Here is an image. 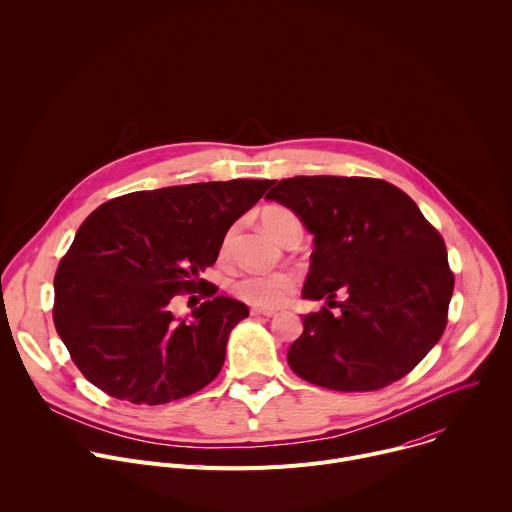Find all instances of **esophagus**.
Returning a JSON list of instances; mask_svg holds the SVG:
<instances>
[{
  "instance_id": "1",
  "label": "esophagus",
  "mask_w": 512,
  "mask_h": 512,
  "mask_svg": "<svg viewBox=\"0 0 512 512\" xmlns=\"http://www.w3.org/2000/svg\"><path fill=\"white\" fill-rule=\"evenodd\" d=\"M251 316H263V318H273L275 310H263V308H251Z\"/></svg>"
}]
</instances>
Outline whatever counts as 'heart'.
<instances>
[{
  "label": "heart",
  "mask_w": 512,
  "mask_h": 512,
  "mask_svg": "<svg viewBox=\"0 0 512 512\" xmlns=\"http://www.w3.org/2000/svg\"><path fill=\"white\" fill-rule=\"evenodd\" d=\"M287 218H294L289 210L279 208V206H271L261 214V225L267 231V235H271L273 239H277L279 229L283 225V221ZM229 253V237L223 243L221 255L227 257ZM296 287V277L294 273L289 271H273V273H249L243 275L239 279L233 281L231 291L233 296L239 298L241 302L255 306V308H277L283 306L291 291Z\"/></svg>",
  "instance_id": "obj_1"
}]
</instances>
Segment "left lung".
<instances>
[{
  "instance_id": "8db88e82",
  "label": "left lung",
  "mask_w": 512,
  "mask_h": 512,
  "mask_svg": "<svg viewBox=\"0 0 512 512\" xmlns=\"http://www.w3.org/2000/svg\"><path fill=\"white\" fill-rule=\"evenodd\" d=\"M265 198L314 235L302 298L338 306L302 316L291 371L332 391H377L411 373L442 338L454 291L444 239L419 206L358 176L285 178ZM338 293L344 303L333 302Z\"/></svg>"
}]
</instances>
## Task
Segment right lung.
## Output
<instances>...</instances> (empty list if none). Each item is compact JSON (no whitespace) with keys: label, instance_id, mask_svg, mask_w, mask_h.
<instances>
[{"label":"right lung","instance_id":"1","mask_svg":"<svg viewBox=\"0 0 512 512\" xmlns=\"http://www.w3.org/2000/svg\"><path fill=\"white\" fill-rule=\"evenodd\" d=\"M269 186L229 180L141 190L87 216L58 263L52 318L95 387L135 405H162L221 373L229 334L249 308L216 296L200 273ZM182 290L207 298L188 321L169 310Z\"/></svg>","mask_w":512,"mask_h":512}]
</instances>
